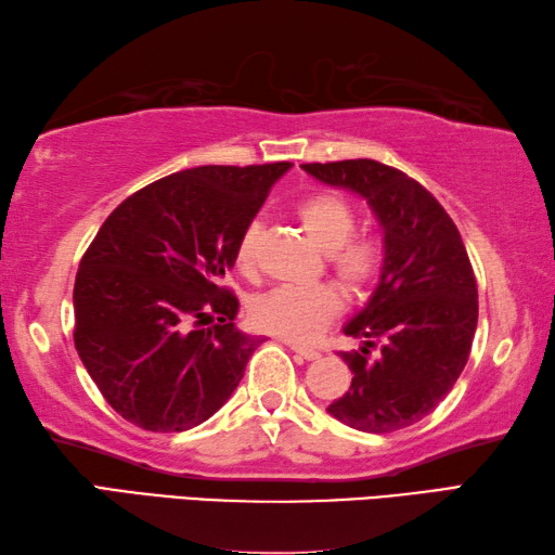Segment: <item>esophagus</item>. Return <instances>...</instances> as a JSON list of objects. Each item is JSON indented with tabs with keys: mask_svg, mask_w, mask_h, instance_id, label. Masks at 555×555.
<instances>
[{
	"mask_svg": "<svg viewBox=\"0 0 555 555\" xmlns=\"http://www.w3.org/2000/svg\"><path fill=\"white\" fill-rule=\"evenodd\" d=\"M288 346H291V349L296 351L300 358H306V361H318V358H320V351L310 349V346H302V344H296V341H291Z\"/></svg>",
	"mask_w": 555,
	"mask_h": 555,
	"instance_id": "obj_1",
	"label": "esophagus"
}]
</instances>
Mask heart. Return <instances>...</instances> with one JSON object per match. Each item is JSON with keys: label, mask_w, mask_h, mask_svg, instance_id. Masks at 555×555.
<instances>
[{"label": "heart", "mask_w": 555, "mask_h": 555, "mask_svg": "<svg viewBox=\"0 0 555 555\" xmlns=\"http://www.w3.org/2000/svg\"><path fill=\"white\" fill-rule=\"evenodd\" d=\"M302 231L330 257L332 274L351 296H365L383 271L385 253L371 235H353L356 209L336 192H314L296 209ZM262 228L247 223L235 245V267L245 276L257 271V245ZM253 322L281 339L310 341L341 312L339 291L330 284L296 288L279 286L253 302Z\"/></svg>", "instance_id": "heart-1"}]
</instances>
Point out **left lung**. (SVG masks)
<instances>
[{"instance_id": "obj_1", "label": "left lung", "mask_w": 555, "mask_h": 555, "mask_svg": "<svg viewBox=\"0 0 555 555\" xmlns=\"http://www.w3.org/2000/svg\"><path fill=\"white\" fill-rule=\"evenodd\" d=\"M302 170L371 204L385 233V262L367 306L344 334L349 392L330 414L363 433L414 426L448 397L469 361L479 291L457 225L414 178L371 158L306 163Z\"/></svg>"}]
</instances>
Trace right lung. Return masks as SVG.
Here are the masks:
<instances>
[{"instance_id":"obj_1","label":"right lung","mask_w":555,"mask_h":555,"mask_svg":"<svg viewBox=\"0 0 555 555\" xmlns=\"http://www.w3.org/2000/svg\"><path fill=\"white\" fill-rule=\"evenodd\" d=\"M288 168L281 160L172 172L101 225L76 274L74 346L125 421L180 433L235 392L262 339L235 330L237 298L221 279L235 264L237 237Z\"/></svg>"}]
</instances>
